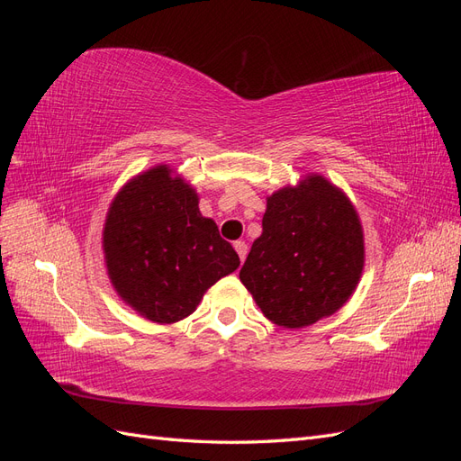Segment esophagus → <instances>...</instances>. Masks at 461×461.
Wrapping results in <instances>:
<instances>
[{
  "label": "esophagus",
  "mask_w": 461,
  "mask_h": 461,
  "mask_svg": "<svg viewBox=\"0 0 461 461\" xmlns=\"http://www.w3.org/2000/svg\"><path fill=\"white\" fill-rule=\"evenodd\" d=\"M234 249H236V254H239L240 261L244 263V259H246V256H248V244L242 242V240H239V242H234Z\"/></svg>",
  "instance_id": "obj_1"
}]
</instances>
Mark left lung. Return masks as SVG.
<instances>
[{
	"label": "left lung",
	"mask_w": 461,
	"mask_h": 461,
	"mask_svg": "<svg viewBox=\"0 0 461 461\" xmlns=\"http://www.w3.org/2000/svg\"><path fill=\"white\" fill-rule=\"evenodd\" d=\"M263 232L240 281L275 325L300 329L339 312L366 261L364 229L346 194L308 175L267 198Z\"/></svg>",
	"instance_id": "1"
}]
</instances>
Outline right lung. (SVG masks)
Wrapping results in <instances>:
<instances>
[{
    "label": "right lung",
    "mask_w": 461,
    "mask_h": 461,
    "mask_svg": "<svg viewBox=\"0 0 461 461\" xmlns=\"http://www.w3.org/2000/svg\"><path fill=\"white\" fill-rule=\"evenodd\" d=\"M102 244L121 300L159 325L196 312L205 290L240 265L215 221L200 213L196 190L167 165L117 192Z\"/></svg>",
    "instance_id": "right-lung-1"
}]
</instances>
